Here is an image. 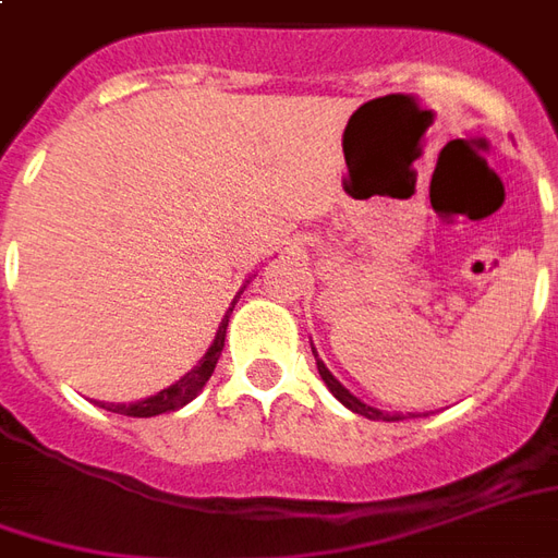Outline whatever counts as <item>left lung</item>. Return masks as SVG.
<instances>
[{"mask_svg":"<svg viewBox=\"0 0 558 558\" xmlns=\"http://www.w3.org/2000/svg\"><path fill=\"white\" fill-rule=\"evenodd\" d=\"M311 350H314V344H311ZM314 360H317V372H319V377H323V384H326L335 399L341 401L344 408H350L353 414L368 416V420H387V423H396V420H401V414L389 416V414H384V411H377V408H372V404H365V401L356 399V396H353V392H350V389H347L344 384H341V380H338V377H335V374L329 372V368H326V362L319 360L317 350H314Z\"/></svg>","mask_w":558,"mask_h":558,"instance_id":"obj_1","label":"left lung"}]
</instances>
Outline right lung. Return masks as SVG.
Instances as JSON below:
<instances>
[{"label": "right lung", "instance_id": "1", "mask_svg": "<svg viewBox=\"0 0 558 558\" xmlns=\"http://www.w3.org/2000/svg\"><path fill=\"white\" fill-rule=\"evenodd\" d=\"M235 307V302H232ZM232 307L226 311L223 323L217 326V335H214L211 347H208V353L202 356V360L184 374V377H178L171 387L159 389L157 396H147L142 401H132V404H102L105 411H114V414L123 416H159V414H169V411H178V408H184L190 401L196 399L202 387L208 384V377L217 368V360H220V353H223V341H226V326H229V314H232Z\"/></svg>", "mask_w": 558, "mask_h": 558}]
</instances>
